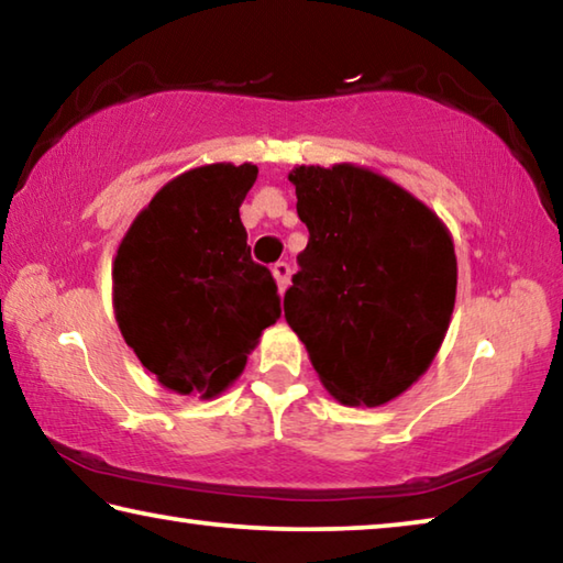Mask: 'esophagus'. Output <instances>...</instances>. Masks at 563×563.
Wrapping results in <instances>:
<instances>
[{
	"instance_id": "34e87169",
	"label": "esophagus",
	"mask_w": 563,
	"mask_h": 563,
	"mask_svg": "<svg viewBox=\"0 0 563 563\" xmlns=\"http://www.w3.org/2000/svg\"><path fill=\"white\" fill-rule=\"evenodd\" d=\"M273 278H275V283H278V288H280V292L288 288V280H290V265L288 263H275L273 265Z\"/></svg>"
}]
</instances>
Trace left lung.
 Returning a JSON list of instances; mask_svg holds the SVG:
<instances>
[{"label": "left lung", "instance_id": "left-lung-1", "mask_svg": "<svg viewBox=\"0 0 563 563\" xmlns=\"http://www.w3.org/2000/svg\"><path fill=\"white\" fill-rule=\"evenodd\" d=\"M288 178L310 238L285 290V320L338 402L385 405L427 373L450 328L452 235L369 168L298 166Z\"/></svg>", "mask_w": 563, "mask_h": 563}]
</instances>
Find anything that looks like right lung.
<instances>
[{"label":"right lung","instance_id":"1","mask_svg":"<svg viewBox=\"0 0 563 563\" xmlns=\"http://www.w3.org/2000/svg\"><path fill=\"white\" fill-rule=\"evenodd\" d=\"M255 178L253 164H211L168 180L113 258L121 335L178 395H221L280 318L278 285L251 258L238 213Z\"/></svg>","mask_w":563,"mask_h":563}]
</instances>
